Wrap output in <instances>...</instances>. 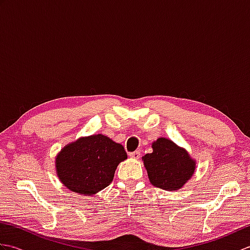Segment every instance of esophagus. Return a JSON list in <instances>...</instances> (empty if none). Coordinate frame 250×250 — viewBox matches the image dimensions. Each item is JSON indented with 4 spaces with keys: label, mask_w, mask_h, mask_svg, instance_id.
Wrapping results in <instances>:
<instances>
[{
    "label": "esophagus",
    "mask_w": 250,
    "mask_h": 250,
    "mask_svg": "<svg viewBox=\"0 0 250 250\" xmlns=\"http://www.w3.org/2000/svg\"><path fill=\"white\" fill-rule=\"evenodd\" d=\"M129 156L132 158V159H140L141 157V152L139 150H135L133 152H130Z\"/></svg>",
    "instance_id": "obj_1"
}]
</instances>
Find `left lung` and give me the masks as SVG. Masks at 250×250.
I'll list each match as a JSON object with an SVG mask.
<instances>
[{"instance_id":"obj_1","label":"left lung","mask_w":250,"mask_h":250,"mask_svg":"<svg viewBox=\"0 0 250 250\" xmlns=\"http://www.w3.org/2000/svg\"><path fill=\"white\" fill-rule=\"evenodd\" d=\"M152 149L143 157L151 185L171 191L182 188L193 175L195 161L184 148L164 137L152 143Z\"/></svg>"}]
</instances>
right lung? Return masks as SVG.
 Masks as SVG:
<instances>
[{
    "label": "right lung",
    "mask_w": 250,
    "mask_h": 250,
    "mask_svg": "<svg viewBox=\"0 0 250 250\" xmlns=\"http://www.w3.org/2000/svg\"><path fill=\"white\" fill-rule=\"evenodd\" d=\"M126 158L124 146L107 136L81 137L59 152L56 171L67 189L92 195L113 182L117 167Z\"/></svg>",
    "instance_id": "add662e5"
}]
</instances>
